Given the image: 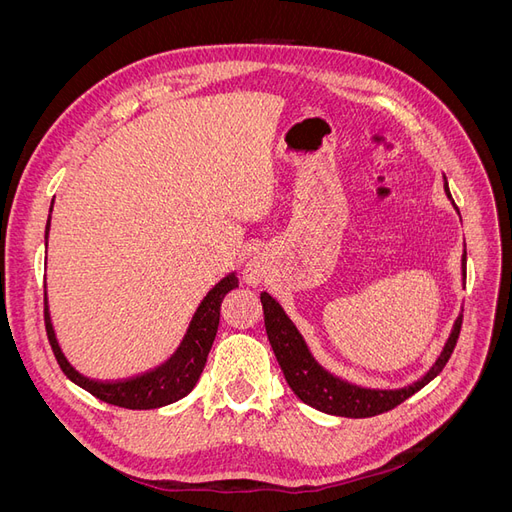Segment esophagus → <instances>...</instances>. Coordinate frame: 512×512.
I'll return each instance as SVG.
<instances>
[{
    "instance_id": "esophagus-1",
    "label": "esophagus",
    "mask_w": 512,
    "mask_h": 512,
    "mask_svg": "<svg viewBox=\"0 0 512 512\" xmlns=\"http://www.w3.org/2000/svg\"><path fill=\"white\" fill-rule=\"evenodd\" d=\"M243 277H245V282L250 284V286H258L262 280H265L267 277V271H265V265H262L260 260H250L245 265V269H243Z\"/></svg>"
}]
</instances>
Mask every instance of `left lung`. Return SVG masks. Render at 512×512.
Segmentation results:
<instances>
[{
    "label": "left lung",
    "instance_id": "1",
    "mask_svg": "<svg viewBox=\"0 0 512 512\" xmlns=\"http://www.w3.org/2000/svg\"><path fill=\"white\" fill-rule=\"evenodd\" d=\"M444 192L448 198H451L446 177H444ZM461 273L466 277V252L461 256ZM260 303H262V312H265L269 344L294 395H297L303 404L312 406L320 412H327L333 416H348V418H367V416L389 412L395 406H399L401 401H406L408 397H412L416 391H421L425 384H429L433 378H436L448 363V359H451L459 331H461V318H463L461 314L457 316L453 331L448 335L440 356L423 378H418L416 382L404 386V389L382 391V389H363V386H356L348 380L333 376L331 371L324 369L314 359V354L309 352L299 329L294 327V322L286 316L282 305L277 303L269 292L260 294Z\"/></svg>",
    "mask_w": 512,
    "mask_h": 512
}]
</instances>
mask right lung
<instances>
[{"mask_svg": "<svg viewBox=\"0 0 512 512\" xmlns=\"http://www.w3.org/2000/svg\"><path fill=\"white\" fill-rule=\"evenodd\" d=\"M51 211H53V205H51ZM49 228H51V215L49 220H46V235H44L46 239H49ZM237 286H239V280L235 273H228L222 282L215 284L207 292L203 303L198 305L196 314L192 316V322L188 327V333L183 335L175 354L162 365H158L156 369L145 371V374L128 378V380H115V382L91 380L70 365V361L66 359V354L61 352L55 337V329L49 314V301H46V297H44V327L61 371H64L74 384H79L81 389L106 401V404L119 406V408H128V410L162 408L185 397L196 386L200 374H203V367L207 363L215 333H218L222 301L226 294L230 290H235Z\"/></svg>", "mask_w": 512, "mask_h": 512, "instance_id": "1", "label": "right lung"}]
</instances>
